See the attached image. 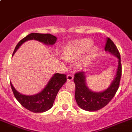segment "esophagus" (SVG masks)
<instances>
[{
    "label": "esophagus",
    "mask_w": 132,
    "mask_h": 132,
    "mask_svg": "<svg viewBox=\"0 0 132 132\" xmlns=\"http://www.w3.org/2000/svg\"><path fill=\"white\" fill-rule=\"evenodd\" d=\"M73 76H72V75L68 74L67 76V80L68 81L72 80V79H73Z\"/></svg>",
    "instance_id": "esophagus-1"
}]
</instances>
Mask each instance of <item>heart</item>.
<instances>
[{"label": "heart", "mask_w": 132, "mask_h": 132, "mask_svg": "<svg viewBox=\"0 0 132 132\" xmlns=\"http://www.w3.org/2000/svg\"><path fill=\"white\" fill-rule=\"evenodd\" d=\"M93 41L90 39H82L74 41L62 49V56L66 60L72 61L85 52L76 62L78 68H84L91 62L97 53V47H91Z\"/></svg>", "instance_id": "heart-1"}]
</instances>
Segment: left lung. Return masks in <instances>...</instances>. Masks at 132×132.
I'll list each match as a JSON object with an SVG mask.
<instances>
[{"label": "left lung", "mask_w": 132, "mask_h": 132, "mask_svg": "<svg viewBox=\"0 0 132 132\" xmlns=\"http://www.w3.org/2000/svg\"><path fill=\"white\" fill-rule=\"evenodd\" d=\"M104 50L114 55L118 59L116 76L106 90L101 92L92 91L86 85L85 72H77L74 75L73 81L76 85L75 98L78 106L87 111H96L106 106L114 97L119 87L122 75L120 54L116 46L110 38L106 39Z\"/></svg>", "instance_id": "8db88e82"}]
</instances>
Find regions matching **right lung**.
Listing matches in <instances>:
<instances>
[{
    "label": "right lung",
    "mask_w": 132,
    "mask_h": 132,
    "mask_svg": "<svg viewBox=\"0 0 132 132\" xmlns=\"http://www.w3.org/2000/svg\"><path fill=\"white\" fill-rule=\"evenodd\" d=\"M33 39L39 41L47 45H53L56 41L57 38L50 34L32 33L22 39L17 44L13 54H15L23 43ZM66 80V75L59 73H55L48 81L45 87L41 92L34 95H25L21 94L16 91L12 83H10V85L14 97L23 107L33 112L39 113L45 112L51 109L58 92L62 86L65 84Z\"/></svg>",
    "instance_id": "obj_1"
}]
</instances>
